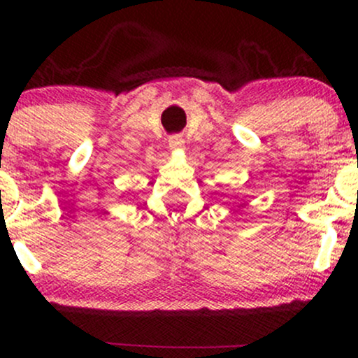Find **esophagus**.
Here are the masks:
<instances>
[{
    "label": "esophagus",
    "mask_w": 358,
    "mask_h": 358,
    "mask_svg": "<svg viewBox=\"0 0 358 358\" xmlns=\"http://www.w3.org/2000/svg\"><path fill=\"white\" fill-rule=\"evenodd\" d=\"M170 146L171 148H182L183 146V139H182V136H178V134H175V136H171L170 138Z\"/></svg>",
    "instance_id": "34e87169"
}]
</instances>
